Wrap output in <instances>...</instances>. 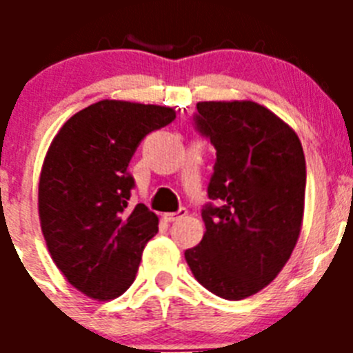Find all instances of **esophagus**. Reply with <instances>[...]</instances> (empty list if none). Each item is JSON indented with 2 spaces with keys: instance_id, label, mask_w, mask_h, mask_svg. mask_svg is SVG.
Returning <instances> with one entry per match:
<instances>
[{
  "instance_id": "esophagus-1",
  "label": "esophagus",
  "mask_w": 353,
  "mask_h": 353,
  "mask_svg": "<svg viewBox=\"0 0 353 353\" xmlns=\"http://www.w3.org/2000/svg\"><path fill=\"white\" fill-rule=\"evenodd\" d=\"M185 214H187L185 208H179V210H176V212H170V214H164V219H166L168 223H173V221L182 219V217Z\"/></svg>"
}]
</instances>
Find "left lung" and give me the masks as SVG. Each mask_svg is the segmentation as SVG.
I'll return each instance as SVG.
<instances>
[{"label": "left lung", "mask_w": 353, "mask_h": 353, "mask_svg": "<svg viewBox=\"0 0 353 353\" xmlns=\"http://www.w3.org/2000/svg\"><path fill=\"white\" fill-rule=\"evenodd\" d=\"M194 127L214 145L203 239L185 260L217 297L240 301L274 281L304 214L305 159L297 134L256 102H198Z\"/></svg>", "instance_id": "1"}]
</instances>
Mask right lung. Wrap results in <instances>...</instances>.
<instances>
[{
    "instance_id": "1",
    "label": "right lung",
    "mask_w": 353,
    "mask_h": 353,
    "mask_svg": "<svg viewBox=\"0 0 353 353\" xmlns=\"http://www.w3.org/2000/svg\"><path fill=\"white\" fill-rule=\"evenodd\" d=\"M174 118L170 108L101 101L74 114L49 146L39 183L43 239L56 267L88 297H120L159 232L154 212L129 207L136 182L127 168L146 134Z\"/></svg>"
}]
</instances>
